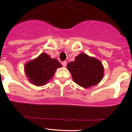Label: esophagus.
Listing matches in <instances>:
<instances>
[{
    "instance_id": "1",
    "label": "esophagus",
    "mask_w": 132,
    "mask_h": 132,
    "mask_svg": "<svg viewBox=\"0 0 132 132\" xmlns=\"http://www.w3.org/2000/svg\"><path fill=\"white\" fill-rule=\"evenodd\" d=\"M66 64H67V63H66V61H63V62H62V65L64 66V67H66Z\"/></svg>"
}]
</instances>
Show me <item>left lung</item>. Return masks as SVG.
I'll use <instances>...</instances> for the list:
<instances>
[{"instance_id": "left-lung-1", "label": "left lung", "mask_w": 132, "mask_h": 132, "mask_svg": "<svg viewBox=\"0 0 132 132\" xmlns=\"http://www.w3.org/2000/svg\"><path fill=\"white\" fill-rule=\"evenodd\" d=\"M74 82L83 88L96 85L102 80L104 68L101 62L85 53H80L67 64Z\"/></svg>"}]
</instances>
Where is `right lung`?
I'll return each mask as SVG.
<instances>
[{"label":"right lung","instance_id":"add662e5","mask_svg":"<svg viewBox=\"0 0 132 132\" xmlns=\"http://www.w3.org/2000/svg\"><path fill=\"white\" fill-rule=\"evenodd\" d=\"M61 67L62 65L57 59L43 53L37 59L28 62L24 69L31 82L36 86H43L53 77L55 70Z\"/></svg>","mask_w":132,"mask_h":132}]
</instances>
